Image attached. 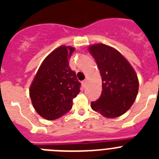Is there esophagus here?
<instances>
[{
    "label": "esophagus",
    "mask_w": 159,
    "mask_h": 159,
    "mask_svg": "<svg viewBox=\"0 0 159 159\" xmlns=\"http://www.w3.org/2000/svg\"><path fill=\"white\" fill-rule=\"evenodd\" d=\"M82 85L84 88H86L87 86V80H84L82 81Z\"/></svg>",
    "instance_id": "esophagus-1"
}]
</instances>
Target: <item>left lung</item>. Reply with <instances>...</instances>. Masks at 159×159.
<instances>
[{
	"label": "left lung",
	"instance_id": "1",
	"mask_svg": "<svg viewBox=\"0 0 159 159\" xmlns=\"http://www.w3.org/2000/svg\"><path fill=\"white\" fill-rule=\"evenodd\" d=\"M102 77V93L91 103L95 111L107 118L122 116L130 109L137 96L139 80L135 71L120 52L98 43L90 46Z\"/></svg>",
	"mask_w": 159,
	"mask_h": 159
}]
</instances>
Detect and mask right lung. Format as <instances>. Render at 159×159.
I'll return each mask as SVG.
<instances>
[{
  "mask_svg": "<svg viewBox=\"0 0 159 159\" xmlns=\"http://www.w3.org/2000/svg\"><path fill=\"white\" fill-rule=\"evenodd\" d=\"M75 48L61 46L49 54L36 73L29 90L32 105L40 116L54 120L69 111L81 84L68 60Z\"/></svg>",
  "mask_w": 159,
  "mask_h": 159,
  "instance_id": "obj_1",
  "label": "right lung"
}]
</instances>
